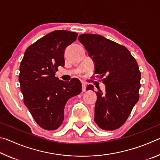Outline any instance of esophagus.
<instances>
[{
	"instance_id": "obj_1",
	"label": "esophagus",
	"mask_w": 160,
	"mask_h": 160,
	"mask_svg": "<svg viewBox=\"0 0 160 160\" xmlns=\"http://www.w3.org/2000/svg\"><path fill=\"white\" fill-rule=\"evenodd\" d=\"M86 85L85 83H82V92H85V90H86V88H85V86Z\"/></svg>"
}]
</instances>
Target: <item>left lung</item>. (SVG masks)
<instances>
[{
  "mask_svg": "<svg viewBox=\"0 0 160 160\" xmlns=\"http://www.w3.org/2000/svg\"><path fill=\"white\" fill-rule=\"evenodd\" d=\"M95 64L94 74L102 79L106 91L95 92L94 121L100 128L114 131L123 126L139 99L141 74L135 58L127 48L99 34L78 37ZM87 90H93L88 85Z\"/></svg>",
  "mask_w": 160,
  "mask_h": 160,
  "instance_id": "left-lung-1",
  "label": "left lung"
}]
</instances>
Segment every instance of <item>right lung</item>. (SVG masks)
Segmentation results:
<instances>
[{"label":"right lung","instance_id":"1","mask_svg":"<svg viewBox=\"0 0 160 160\" xmlns=\"http://www.w3.org/2000/svg\"><path fill=\"white\" fill-rule=\"evenodd\" d=\"M76 32L56 30L27 48L20 66L19 82L28 107L41 128L53 131L64 119L68 100L82 92L77 78L70 82L55 76L58 66H64V51L77 39Z\"/></svg>","mask_w":160,"mask_h":160}]
</instances>
